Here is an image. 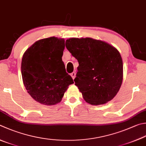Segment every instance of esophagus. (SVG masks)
<instances>
[{
  "instance_id": "obj_1",
  "label": "esophagus",
  "mask_w": 146,
  "mask_h": 146,
  "mask_svg": "<svg viewBox=\"0 0 146 146\" xmlns=\"http://www.w3.org/2000/svg\"><path fill=\"white\" fill-rule=\"evenodd\" d=\"M70 76H71V77H72V79H74V78H75V77H76V72H72V73L70 74Z\"/></svg>"
}]
</instances>
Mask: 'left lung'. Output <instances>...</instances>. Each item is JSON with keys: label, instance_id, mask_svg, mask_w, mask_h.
<instances>
[{"label": "left lung", "instance_id": "obj_1", "mask_svg": "<svg viewBox=\"0 0 146 146\" xmlns=\"http://www.w3.org/2000/svg\"><path fill=\"white\" fill-rule=\"evenodd\" d=\"M65 46L79 62L74 81L84 100L93 106L111 100L123 78V60L117 49L90 37L70 38Z\"/></svg>", "mask_w": 146, "mask_h": 146}]
</instances>
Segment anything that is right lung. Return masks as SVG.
Here are the masks:
<instances>
[{
	"label": "right lung",
	"mask_w": 146,
	"mask_h": 146,
	"mask_svg": "<svg viewBox=\"0 0 146 146\" xmlns=\"http://www.w3.org/2000/svg\"><path fill=\"white\" fill-rule=\"evenodd\" d=\"M64 49V39L51 37L36 41L23 55L24 86L29 95L43 105L60 102L68 86L74 83L62 61Z\"/></svg>",
	"instance_id": "1"
}]
</instances>
